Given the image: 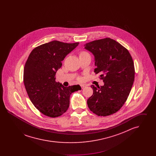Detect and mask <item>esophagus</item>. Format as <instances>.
Instances as JSON below:
<instances>
[{"instance_id": "1", "label": "esophagus", "mask_w": 156, "mask_h": 156, "mask_svg": "<svg viewBox=\"0 0 156 156\" xmlns=\"http://www.w3.org/2000/svg\"><path fill=\"white\" fill-rule=\"evenodd\" d=\"M81 87L82 89H83L84 88H85V87H86V86H85V85H82V84H81Z\"/></svg>"}]
</instances>
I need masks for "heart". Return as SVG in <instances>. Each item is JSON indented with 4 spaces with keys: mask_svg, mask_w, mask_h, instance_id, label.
Masks as SVG:
<instances>
[{
    "mask_svg": "<svg viewBox=\"0 0 156 156\" xmlns=\"http://www.w3.org/2000/svg\"><path fill=\"white\" fill-rule=\"evenodd\" d=\"M82 54H85V52H82Z\"/></svg>",
    "mask_w": 156,
    "mask_h": 156,
    "instance_id": "heart-1",
    "label": "heart"
}]
</instances>
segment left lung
<instances>
[{
	"mask_svg": "<svg viewBox=\"0 0 156 156\" xmlns=\"http://www.w3.org/2000/svg\"><path fill=\"white\" fill-rule=\"evenodd\" d=\"M95 58V74H101L103 86L91 85L93 95L87 100L89 109L106 116L118 111L125 103L133 84L134 67L128 50L110 38L84 44Z\"/></svg>",
	"mask_w": 156,
	"mask_h": 156,
	"instance_id": "1",
	"label": "left lung"
}]
</instances>
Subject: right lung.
<instances>
[{
    "instance_id": "obj_1",
    "label": "right lung",
    "mask_w": 156,
    "mask_h": 156,
    "mask_svg": "<svg viewBox=\"0 0 156 156\" xmlns=\"http://www.w3.org/2000/svg\"><path fill=\"white\" fill-rule=\"evenodd\" d=\"M54 40L36 47L28 57L23 81L30 101L45 116L56 118L67 111L71 94L81 90L79 85L64 87L55 82L61 61L78 45Z\"/></svg>"
}]
</instances>
